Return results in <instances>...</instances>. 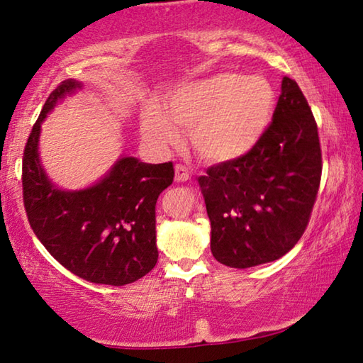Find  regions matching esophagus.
I'll return each instance as SVG.
<instances>
[{
  "instance_id": "1",
  "label": "esophagus",
  "mask_w": 363,
  "mask_h": 363,
  "mask_svg": "<svg viewBox=\"0 0 363 363\" xmlns=\"http://www.w3.org/2000/svg\"><path fill=\"white\" fill-rule=\"evenodd\" d=\"M189 177H190L189 169L184 167V164H176V167H174V179L177 182H184V181H187Z\"/></svg>"
}]
</instances>
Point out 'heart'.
Instances as JSON below:
<instances>
[{"instance_id":"1","label":"heart","mask_w":363,"mask_h":363,"mask_svg":"<svg viewBox=\"0 0 363 363\" xmlns=\"http://www.w3.org/2000/svg\"><path fill=\"white\" fill-rule=\"evenodd\" d=\"M274 106V88L266 78L223 72L179 86L164 101V113L147 107L140 131L153 149L163 152L181 143L177 128L190 130V143L201 158L225 163L259 143Z\"/></svg>"}]
</instances>
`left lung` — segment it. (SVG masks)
I'll return each instance as SVG.
<instances>
[{"label": "left lung", "instance_id": "1", "mask_svg": "<svg viewBox=\"0 0 363 363\" xmlns=\"http://www.w3.org/2000/svg\"><path fill=\"white\" fill-rule=\"evenodd\" d=\"M320 176L314 115L298 83L284 77L272 123L259 143L199 177L216 261L248 269L286 255L309 223Z\"/></svg>", "mask_w": 363, "mask_h": 363}]
</instances>
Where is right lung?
Returning a JSON list of instances; mask_svg holds the SVG:
<instances>
[{
  "mask_svg": "<svg viewBox=\"0 0 363 363\" xmlns=\"http://www.w3.org/2000/svg\"><path fill=\"white\" fill-rule=\"evenodd\" d=\"M82 88L72 78L60 83L33 125L22 162L23 205L35 235L65 269L93 284L121 286L155 267V205L173 184L174 168L171 162L150 164L123 155L93 186H54L38 152L41 123Z\"/></svg>",
  "mask_w": 363,
  "mask_h": 363,
  "instance_id": "obj_1",
  "label": "right lung"
}]
</instances>
